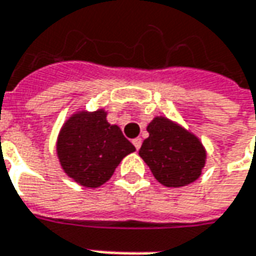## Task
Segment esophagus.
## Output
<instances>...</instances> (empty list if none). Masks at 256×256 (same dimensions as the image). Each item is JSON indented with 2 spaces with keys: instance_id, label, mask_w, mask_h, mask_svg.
Returning <instances> with one entry per match:
<instances>
[{
  "instance_id": "esophagus-1",
  "label": "esophagus",
  "mask_w": 256,
  "mask_h": 256,
  "mask_svg": "<svg viewBox=\"0 0 256 256\" xmlns=\"http://www.w3.org/2000/svg\"><path fill=\"white\" fill-rule=\"evenodd\" d=\"M132 144H134L135 148L140 149V145H142V140H140V138H135V140H132Z\"/></svg>"
}]
</instances>
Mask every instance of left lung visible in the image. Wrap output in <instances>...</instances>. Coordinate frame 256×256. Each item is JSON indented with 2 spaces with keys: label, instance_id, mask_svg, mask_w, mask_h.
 Here are the masks:
<instances>
[{
  "label": "left lung",
  "instance_id": "8db88e82",
  "mask_svg": "<svg viewBox=\"0 0 256 256\" xmlns=\"http://www.w3.org/2000/svg\"><path fill=\"white\" fill-rule=\"evenodd\" d=\"M140 156L155 179L166 188H182L196 182L203 172L207 150L193 132L166 116H155L146 126Z\"/></svg>",
  "mask_w": 256,
  "mask_h": 256
}]
</instances>
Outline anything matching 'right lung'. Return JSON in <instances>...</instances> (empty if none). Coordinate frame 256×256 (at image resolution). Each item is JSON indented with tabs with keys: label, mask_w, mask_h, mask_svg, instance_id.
I'll return each mask as SVG.
<instances>
[{
	"label": "right lung",
	"mask_w": 256,
	"mask_h": 256,
	"mask_svg": "<svg viewBox=\"0 0 256 256\" xmlns=\"http://www.w3.org/2000/svg\"><path fill=\"white\" fill-rule=\"evenodd\" d=\"M135 146L121 128L107 121V111H76L60 128L56 154L60 166L80 186L96 188L114 174L116 166Z\"/></svg>",
	"instance_id": "add662e5"
}]
</instances>
